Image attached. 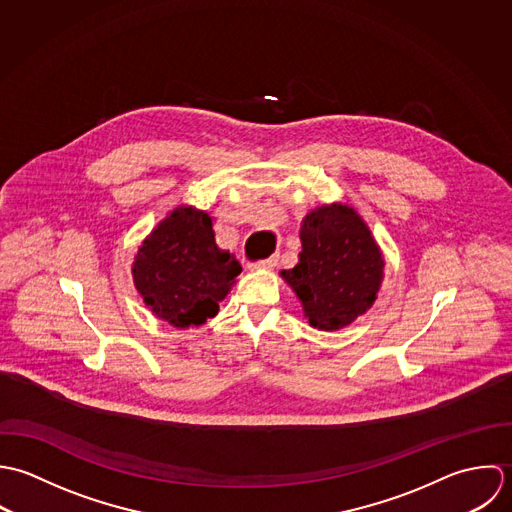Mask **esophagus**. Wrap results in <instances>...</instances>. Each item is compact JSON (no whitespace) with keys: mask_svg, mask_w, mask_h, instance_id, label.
Here are the masks:
<instances>
[{"mask_svg":"<svg viewBox=\"0 0 512 512\" xmlns=\"http://www.w3.org/2000/svg\"><path fill=\"white\" fill-rule=\"evenodd\" d=\"M277 267V257H269V259H263L259 263H251L249 269L251 271H271Z\"/></svg>","mask_w":512,"mask_h":512,"instance_id":"1","label":"esophagus"}]
</instances>
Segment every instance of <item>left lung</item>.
<instances>
[{"label":"left lung","instance_id":"obj_1","mask_svg":"<svg viewBox=\"0 0 512 512\" xmlns=\"http://www.w3.org/2000/svg\"><path fill=\"white\" fill-rule=\"evenodd\" d=\"M299 263L281 271L312 328L340 330L366 314L384 281V255L368 223L348 204L310 209L301 223Z\"/></svg>","mask_w":512,"mask_h":512}]
</instances>
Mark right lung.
Masks as SVG:
<instances>
[{
	"instance_id": "right-lung-1",
	"label": "right lung",
	"mask_w": 512,
	"mask_h": 512,
	"mask_svg": "<svg viewBox=\"0 0 512 512\" xmlns=\"http://www.w3.org/2000/svg\"><path fill=\"white\" fill-rule=\"evenodd\" d=\"M239 273L235 255L215 243L213 217L194 205L174 207L142 241L132 263L144 305L174 328L213 318Z\"/></svg>"
}]
</instances>
